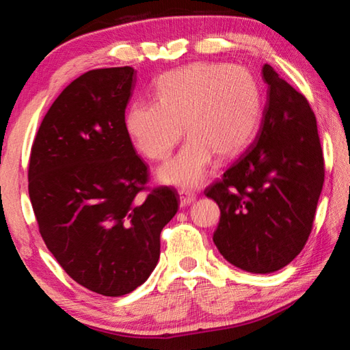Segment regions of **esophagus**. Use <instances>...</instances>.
Returning a JSON list of instances; mask_svg holds the SVG:
<instances>
[{"label": "esophagus", "instance_id": "1", "mask_svg": "<svg viewBox=\"0 0 350 350\" xmlns=\"http://www.w3.org/2000/svg\"><path fill=\"white\" fill-rule=\"evenodd\" d=\"M194 200H196V196H194V193L188 191V189H180V191H179L180 206H188L189 204H193Z\"/></svg>", "mask_w": 350, "mask_h": 350}]
</instances>
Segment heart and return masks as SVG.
<instances>
[{
	"label": "heart",
	"mask_w": 350,
	"mask_h": 350,
	"mask_svg": "<svg viewBox=\"0 0 350 350\" xmlns=\"http://www.w3.org/2000/svg\"><path fill=\"white\" fill-rule=\"evenodd\" d=\"M156 102L135 100L125 112V131L135 150L151 161H165L182 137L179 154L157 171L165 185L194 188L208 176L213 157L232 159L258 131L262 94L244 66L194 63L157 79Z\"/></svg>",
	"instance_id": "obj_1"
}]
</instances>
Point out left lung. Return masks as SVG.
I'll use <instances>...</instances> for the list:
<instances>
[{"instance_id": "1", "label": "left lung", "mask_w": 350, "mask_h": 350, "mask_svg": "<svg viewBox=\"0 0 350 350\" xmlns=\"http://www.w3.org/2000/svg\"><path fill=\"white\" fill-rule=\"evenodd\" d=\"M267 103L256 140L205 189L221 208L213 241L250 273H271L298 256L324 183L317 118L303 94L264 64Z\"/></svg>"}]
</instances>
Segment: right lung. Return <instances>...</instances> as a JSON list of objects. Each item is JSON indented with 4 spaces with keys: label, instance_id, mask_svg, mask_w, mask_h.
<instances>
[{
    "label": "right lung",
    "instance_id": "obj_1",
    "mask_svg": "<svg viewBox=\"0 0 350 350\" xmlns=\"http://www.w3.org/2000/svg\"><path fill=\"white\" fill-rule=\"evenodd\" d=\"M135 86L129 66L80 75L46 112L29 162L40 234L80 286L122 296L142 286L161 256V232L179 208L173 188L140 194L148 167L125 131Z\"/></svg>",
    "mask_w": 350,
    "mask_h": 350
}]
</instances>
